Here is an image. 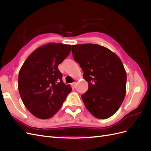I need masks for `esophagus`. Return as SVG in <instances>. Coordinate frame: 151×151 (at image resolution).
I'll list each match as a JSON object with an SVG mask.
<instances>
[{
	"mask_svg": "<svg viewBox=\"0 0 151 151\" xmlns=\"http://www.w3.org/2000/svg\"><path fill=\"white\" fill-rule=\"evenodd\" d=\"M71 85H72V86L73 87V88H76V82H74V83H72Z\"/></svg>",
	"mask_w": 151,
	"mask_h": 151,
	"instance_id": "34e87169",
	"label": "esophagus"
}]
</instances>
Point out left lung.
Returning <instances> with one entry per match:
<instances>
[{"mask_svg": "<svg viewBox=\"0 0 151 151\" xmlns=\"http://www.w3.org/2000/svg\"><path fill=\"white\" fill-rule=\"evenodd\" d=\"M74 60L79 63L88 90L81 95L86 108L96 118L106 119L115 114L126 93L127 74L116 54L96 44L72 46Z\"/></svg>", "mask_w": 151, "mask_h": 151, "instance_id": "8db88e82", "label": "left lung"}]
</instances>
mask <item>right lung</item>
<instances>
[{
    "label": "right lung",
    "instance_id": "1",
    "mask_svg": "<svg viewBox=\"0 0 151 151\" xmlns=\"http://www.w3.org/2000/svg\"><path fill=\"white\" fill-rule=\"evenodd\" d=\"M70 51L69 45L47 44L35 50L21 68L18 76L20 96L36 117L53 116L71 92V87L63 83L58 68Z\"/></svg>",
    "mask_w": 151,
    "mask_h": 151
}]
</instances>
